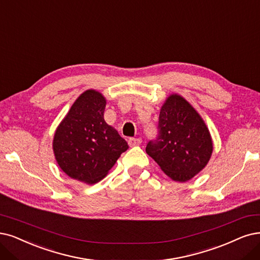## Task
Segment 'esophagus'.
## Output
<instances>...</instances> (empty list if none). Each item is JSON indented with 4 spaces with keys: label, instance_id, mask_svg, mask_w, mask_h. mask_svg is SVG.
I'll return each mask as SVG.
<instances>
[{
    "label": "esophagus",
    "instance_id": "1",
    "mask_svg": "<svg viewBox=\"0 0 260 260\" xmlns=\"http://www.w3.org/2000/svg\"><path fill=\"white\" fill-rule=\"evenodd\" d=\"M141 138H129L128 139V145L131 147H134V146H139L141 143Z\"/></svg>",
    "mask_w": 260,
    "mask_h": 260
}]
</instances>
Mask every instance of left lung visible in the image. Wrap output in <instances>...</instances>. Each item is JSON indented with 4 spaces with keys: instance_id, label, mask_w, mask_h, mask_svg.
I'll list each match as a JSON object with an SVG mask.
<instances>
[{
    "instance_id": "left-lung-1",
    "label": "left lung",
    "mask_w": 260,
    "mask_h": 260,
    "mask_svg": "<svg viewBox=\"0 0 260 260\" xmlns=\"http://www.w3.org/2000/svg\"><path fill=\"white\" fill-rule=\"evenodd\" d=\"M212 150L197 111L182 96L170 95L159 112L157 136L147 145L148 154L172 180L186 182L206 167Z\"/></svg>"
}]
</instances>
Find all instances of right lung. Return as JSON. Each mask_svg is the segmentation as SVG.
<instances>
[{
  "instance_id": "add662e5",
  "label": "right lung",
  "mask_w": 260,
  "mask_h": 260,
  "mask_svg": "<svg viewBox=\"0 0 260 260\" xmlns=\"http://www.w3.org/2000/svg\"><path fill=\"white\" fill-rule=\"evenodd\" d=\"M106 100L94 90L82 93L56 128L53 152L65 174L84 183L101 181L127 142L104 120Z\"/></svg>"
}]
</instances>
